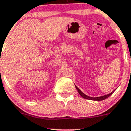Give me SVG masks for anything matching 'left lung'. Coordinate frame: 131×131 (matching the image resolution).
I'll list each match as a JSON object with an SVG mask.
<instances>
[{"label":"left lung","instance_id":"obj_1","mask_svg":"<svg viewBox=\"0 0 131 131\" xmlns=\"http://www.w3.org/2000/svg\"><path fill=\"white\" fill-rule=\"evenodd\" d=\"M75 88L77 90V91H78L79 94L82 97H83V98H84V99H88V100H96V101H101V100H105V99H106L107 98H108L110 96H111L113 94V92H112L111 93L108 94H106V95H104V96H99V97H95V98H93V97H91V96H89L86 95V94H84V93H83V92H81V91L80 90L79 88H77V86H75Z\"/></svg>","mask_w":131,"mask_h":131}]
</instances>
